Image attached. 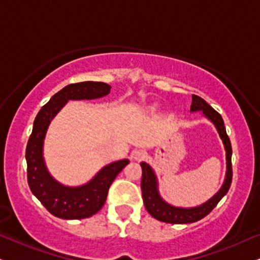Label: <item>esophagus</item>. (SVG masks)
<instances>
[{
    "instance_id": "obj_1",
    "label": "esophagus",
    "mask_w": 260,
    "mask_h": 260,
    "mask_svg": "<svg viewBox=\"0 0 260 260\" xmlns=\"http://www.w3.org/2000/svg\"><path fill=\"white\" fill-rule=\"evenodd\" d=\"M143 156H145V152H143V150L136 149L131 153V158H133L134 160H140V159H142Z\"/></svg>"
}]
</instances>
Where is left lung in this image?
I'll return each instance as SVG.
<instances>
[{
	"label": "left lung",
	"instance_id": "8db88e82",
	"mask_svg": "<svg viewBox=\"0 0 260 260\" xmlns=\"http://www.w3.org/2000/svg\"><path fill=\"white\" fill-rule=\"evenodd\" d=\"M191 112L203 111V114L207 119H210L216 126L218 131L220 139L223 141L224 148H225V156H226V174L225 179L222 188L219 189L218 193L214 194L210 200L206 203L200 205L197 207H176L172 206L164 201L160 197L158 191V181H156V176L153 171V169L147 164V162H141V168H142V181H141V189H142V198L143 203H145L146 210L153 218L160 220V222L171 223V224H185V223H194L198 220L203 219L206 217L217 204L219 203L220 199L228 193L230 184H232L233 179V169H232V143L228 135H226L225 126H224V121L222 115L218 112L214 111L210 105L207 104L204 99L200 96L193 95L191 96Z\"/></svg>",
	"mask_w": 260,
	"mask_h": 260
}]
</instances>
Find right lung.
Here are the masks:
<instances>
[{"label": "right lung", "instance_id": "1", "mask_svg": "<svg viewBox=\"0 0 260 260\" xmlns=\"http://www.w3.org/2000/svg\"><path fill=\"white\" fill-rule=\"evenodd\" d=\"M111 85L102 82L69 84L52 96L34 121L26 146L27 183L32 194L53 216L62 219H83L98 213L107 199L108 189L118 174L129 164L123 159L106 165L90 182L81 187H66L55 181L44 164L43 141L50 121L69 100H92L110 94Z\"/></svg>", "mask_w": 260, "mask_h": 260}]
</instances>
